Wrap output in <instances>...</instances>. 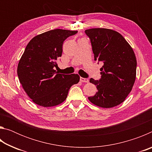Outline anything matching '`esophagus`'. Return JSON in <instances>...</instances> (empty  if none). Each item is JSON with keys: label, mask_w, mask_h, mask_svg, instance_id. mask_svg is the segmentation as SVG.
Wrapping results in <instances>:
<instances>
[{"label": "esophagus", "mask_w": 152, "mask_h": 152, "mask_svg": "<svg viewBox=\"0 0 152 152\" xmlns=\"http://www.w3.org/2000/svg\"><path fill=\"white\" fill-rule=\"evenodd\" d=\"M80 80L82 82H86V83H87V82H89L88 78H82V77H80Z\"/></svg>", "instance_id": "1"}]
</instances>
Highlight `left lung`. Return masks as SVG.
<instances>
[{"mask_svg": "<svg viewBox=\"0 0 152 152\" xmlns=\"http://www.w3.org/2000/svg\"><path fill=\"white\" fill-rule=\"evenodd\" d=\"M85 33L91 40L94 60L104 64L99 80L90 79L98 92L88 100L102 108L117 106L125 101L134 84L137 68L134 51L115 31L94 28L85 30Z\"/></svg>", "mask_w": 152, "mask_h": 152, "instance_id": "8db88e82", "label": "left lung"}]
</instances>
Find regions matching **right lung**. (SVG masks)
I'll list each match as a JSON object with an SVG mask.
<instances>
[{
  "label": "right lung",
  "instance_id": "1",
  "mask_svg": "<svg viewBox=\"0 0 152 152\" xmlns=\"http://www.w3.org/2000/svg\"><path fill=\"white\" fill-rule=\"evenodd\" d=\"M77 31L53 29L38 35L28 43L17 67L24 91L39 106H56L66 99L70 87L78 83V74H59L54 70L62 53L64 41Z\"/></svg>",
  "mask_w": 152,
  "mask_h": 152
}]
</instances>
